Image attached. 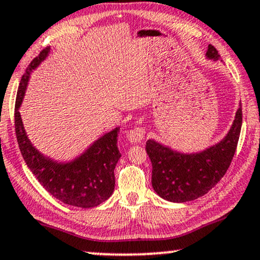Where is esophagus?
Returning a JSON list of instances; mask_svg holds the SVG:
<instances>
[{
  "mask_svg": "<svg viewBox=\"0 0 260 260\" xmlns=\"http://www.w3.org/2000/svg\"><path fill=\"white\" fill-rule=\"evenodd\" d=\"M146 134V129L143 127H134L127 132V138L131 143H140Z\"/></svg>",
  "mask_w": 260,
  "mask_h": 260,
  "instance_id": "obj_1",
  "label": "esophagus"
}]
</instances>
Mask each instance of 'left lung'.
I'll return each mask as SVG.
<instances>
[{
	"label": "left lung",
	"instance_id": "obj_1",
	"mask_svg": "<svg viewBox=\"0 0 260 260\" xmlns=\"http://www.w3.org/2000/svg\"><path fill=\"white\" fill-rule=\"evenodd\" d=\"M206 56L218 60L219 54L209 45ZM242 124V109L236 111L228 136L217 145L200 153L182 154L153 140H147L146 152L152 163L153 189L174 203L194 200L209 192L225 175L234 157Z\"/></svg>",
	"mask_w": 260,
	"mask_h": 260
}]
</instances>
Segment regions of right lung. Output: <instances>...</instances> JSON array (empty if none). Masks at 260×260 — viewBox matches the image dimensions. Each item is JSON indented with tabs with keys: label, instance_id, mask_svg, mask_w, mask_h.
Here are the masks:
<instances>
[{
	"label": "right lung",
	"instance_id": "add662e5",
	"mask_svg": "<svg viewBox=\"0 0 260 260\" xmlns=\"http://www.w3.org/2000/svg\"><path fill=\"white\" fill-rule=\"evenodd\" d=\"M48 51L49 48L43 49L41 54L32 60L19 84L14 109L16 140L29 170L52 197L77 208H93L106 202L114 192V169L121 157L117 147L120 129L116 128L102 137L83 156L67 164H58L45 158L31 145L22 127L19 107L24 97L29 72L44 60Z\"/></svg>",
	"mask_w": 260,
	"mask_h": 260
}]
</instances>
